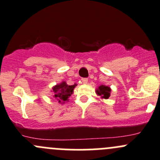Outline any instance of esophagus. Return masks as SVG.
Segmentation results:
<instances>
[{
    "instance_id": "34e87169",
    "label": "esophagus",
    "mask_w": 160,
    "mask_h": 160,
    "mask_svg": "<svg viewBox=\"0 0 160 160\" xmlns=\"http://www.w3.org/2000/svg\"><path fill=\"white\" fill-rule=\"evenodd\" d=\"M81 81H82V83H83V84H86V83H88V79L82 78L81 79Z\"/></svg>"
}]
</instances>
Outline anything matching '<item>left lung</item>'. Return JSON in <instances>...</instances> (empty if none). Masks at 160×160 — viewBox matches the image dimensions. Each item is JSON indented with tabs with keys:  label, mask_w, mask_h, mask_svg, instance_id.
I'll list each match as a JSON object with an SVG mask.
<instances>
[{
	"label": "left lung",
	"mask_w": 160,
	"mask_h": 160,
	"mask_svg": "<svg viewBox=\"0 0 160 160\" xmlns=\"http://www.w3.org/2000/svg\"><path fill=\"white\" fill-rule=\"evenodd\" d=\"M97 94L101 96L102 98L108 99L110 97L111 94V88L109 87L105 86V85H101L98 87V88L96 90Z\"/></svg>",
	"instance_id": "left-lung-1"
}]
</instances>
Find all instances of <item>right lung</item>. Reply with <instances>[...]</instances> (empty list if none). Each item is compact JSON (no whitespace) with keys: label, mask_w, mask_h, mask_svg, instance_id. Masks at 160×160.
Instances as JSON below:
<instances>
[{"label":"right lung","mask_w":160,"mask_h":160,"mask_svg":"<svg viewBox=\"0 0 160 160\" xmlns=\"http://www.w3.org/2000/svg\"><path fill=\"white\" fill-rule=\"evenodd\" d=\"M77 84L68 85L65 81L56 85L52 88L53 97L60 104H64L66 101H68L69 97L73 93L74 88Z\"/></svg>","instance_id":"add662e5"}]
</instances>
